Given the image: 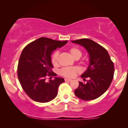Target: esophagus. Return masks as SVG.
<instances>
[{
	"instance_id": "esophagus-1",
	"label": "esophagus",
	"mask_w": 128,
	"mask_h": 128,
	"mask_svg": "<svg viewBox=\"0 0 128 128\" xmlns=\"http://www.w3.org/2000/svg\"><path fill=\"white\" fill-rule=\"evenodd\" d=\"M64 81L65 82H71L72 80L69 79V78H65V79H64Z\"/></svg>"
}]
</instances>
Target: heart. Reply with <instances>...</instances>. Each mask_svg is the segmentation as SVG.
I'll return each mask as SVG.
<instances>
[{
  "instance_id": "b5f03b06",
  "label": "heart",
  "mask_w": 128,
  "mask_h": 128,
  "mask_svg": "<svg viewBox=\"0 0 128 128\" xmlns=\"http://www.w3.org/2000/svg\"><path fill=\"white\" fill-rule=\"evenodd\" d=\"M69 52L72 56L75 59H79L82 55V52L80 49L77 47H72L69 50ZM59 52L56 51L52 54L51 56V62L54 66H56L58 64ZM80 70L78 67H66L60 70V74L66 78H73L78 73H79Z\"/></svg>"
}]
</instances>
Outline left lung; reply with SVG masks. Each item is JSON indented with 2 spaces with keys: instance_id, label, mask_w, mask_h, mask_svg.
Listing matches in <instances>:
<instances>
[{
  "instance_id": "obj_1",
  "label": "left lung",
  "mask_w": 128,
  "mask_h": 128,
  "mask_svg": "<svg viewBox=\"0 0 128 128\" xmlns=\"http://www.w3.org/2000/svg\"><path fill=\"white\" fill-rule=\"evenodd\" d=\"M84 47L90 56L88 67L81 77L86 83L79 82L74 90L76 97L83 100H95L102 95L109 88L114 78V65L109 54L104 47L88 38L72 41Z\"/></svg>"
}]
</instances>
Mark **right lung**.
<instances>
[{
	"label": "right lung",
	"instance_id": "right-lung-1",
	"mask_svg": "<svg viewBox=\"0 0 128 128\" xmlns=\"http://www.w3.org/2000/svg\"><path fill=\"white\" fill-rule=\"evenodd\" d=\"M68 41H60L41 37L28 44L21 54L17 75L22 89L28 96L38 102H47L56 97L59 85L64 80L55 78L46 82L47 76H56L53 72L50 55Z\"/></svg>",
	"mask_w": 128,
	"mask_h": 128
}]
</instances>
